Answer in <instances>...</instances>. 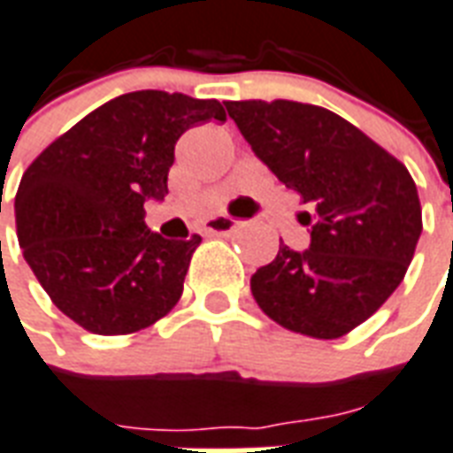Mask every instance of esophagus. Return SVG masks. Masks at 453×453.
<instances>
[{"instance_id": "34e87169", "label": "esophagus", "mask_w": 453, "mask_h": 453, "mask_svg": "<svg viewBox=\"0 0 453 453\" xmlns=\"http://www.w3.org/2000/svg\"><path fill=\"white\" fill-rule=\"evenodd\" d=\"M237 226H240V220H235V218L216 216V218H211L209 223L203 226V233H206V235L226 237V235H230V233H233Z\"/></svg>"}]
</instances>
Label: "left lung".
<instances>
[{
  "mask_svg": "<svg viewBox=\"0 0 453 453\" xmlns=\"http://www.w3.org/2000/svg\"><path fill=\"white\" fill-rule=\"evenodd\" d=\"M227 115L273 175L311 211L310 250L288 244L257 269L252 295L283 329L341 338L370 319L403 280L423 233L411 173L326 107L230 100Z\"/></svg>",
  "mask_w": 453,
  "mask_h": 453,
  "instance_id": "left-lung-1",
  "label": "left lung"
}]
</instances>
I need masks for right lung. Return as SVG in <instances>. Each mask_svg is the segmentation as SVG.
<instances>
[{
    "instance_id": "obj_1",
    "label": "right lung",
    "mask_w": 453,
    "mask_h": 453,
    "mask_svg": "<svg viewBox=\"0 0 453 453\" xmlns=\"http://www.w3.org/2000/svg\"><path fill=\"white\" fill-rule=\"evenodd\" d=\"M209 119L226 122L218 100L124 93L73 124L23 173L13 203L23 259L57 310L90 334H136L182 297L201 237L150 233L143 201L165 196L177 139Z\"/></svg>"
}]
</instances>
